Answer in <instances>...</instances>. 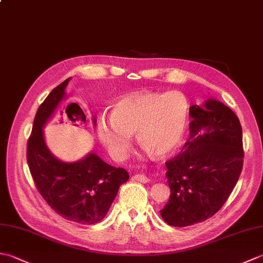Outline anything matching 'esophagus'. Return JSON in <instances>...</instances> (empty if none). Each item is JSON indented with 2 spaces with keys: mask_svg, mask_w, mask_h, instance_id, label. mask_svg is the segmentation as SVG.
Segmentation results:
<instances>
[{
  "mask_svg": "<svg viewBox=\"0 0 263 263\" xmlns=\"http://www.w3.org/2000/svg\"><path fill=\"white\" fill-rule=\"evenodd\" d=\"M133 178H135L136 181H139V182H141V183H147V182H149L148 176L144 175V174H136L135 176H133Z\"/></svg>",
  "mask_w": 263,
  "mask_h": 263,
  "instance_id": "1",
  "label": "esophagus"
}]
</instances>
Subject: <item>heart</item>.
Listing matches in <instances>:
<instances>
[{
  "instance_id": "heart-1",
  "label": "heart",
  "mask_w": 263,
  "mask_h": 263,
  "mask_svg": "<svg viewBox=\"0 0 263 263\" xmlns=\"http://www.w3.org/2000/svg\"><path fill=\"white\" fill-rule=\"evenodd\" d=\"M109 120L100 117L97 137L115 158L130 147V136L154 157H164L180 146L187 123L186 100L178 92H136L111 105Z\"/></svg>"
}]
</instances>
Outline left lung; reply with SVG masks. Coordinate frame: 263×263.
Here are the masks:
<instances>
[{"label": "left lung", "instance_id": "obj_1", "mask_svg": "<svg viewBox=\"0 0 263 263\" xmlns=\"http://www.w3.org/2000/svg\"><path fill=\"white\" fill-rule=\"evenodd\" d=\"M190 139L183 152L166 161L171 189L160 210L171 226L208 219L235 187L243 168L242 126L235 113L216 99L190 107Z\"/></svg>", "mask_w": 263, "mask_h": 263}]
</instances>
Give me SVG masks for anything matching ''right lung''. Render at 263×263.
Masks as SVG:
<instances>
[{
	"label": "right lung",
	"mask_w": 263,
	"mask_h": 263,
	"mask_svg": "<svg viewBox=\"0 0 263 263\" xmlns=\"http://www.w3.org/2000/svg\"><path fill=\"white\" fill-rule=\"evenodd\" d=\"M71 78L54 88L39 106L27 143V161L33 183L48 205L63 218L82 225H92L107 214L119 189L128 180L124 168L106 164L96 154L76 163H64L46 147L43 127L59 104L65 97V88ZM78 111L76 122L86 116L77 104H70ZM96 124V120L93 119Z\"/></svg>",
	"instance_id": "obj_1"
}]
</instances>
